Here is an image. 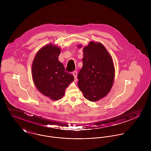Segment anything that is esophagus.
Instances as JSON below:
<instances>
[{"label":"esophagus","mask_w":151,"mask_h":151,"mask_svg":"<svg viewBox=\"0 0 151 151\" xmlns=\"http://www.w3.org/2000/svg\"><path fill=\"white\" fill-rule=\"evenodd\" d=\"M73 75L74 76V81L75 82H77V72L76 71H74L73 73Z\"/></svg>","instance_id":"1"}]
</instances>
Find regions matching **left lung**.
Wrapping results in <instances>:
<instances>
[{
	"mask_svg": "<svg viewBox=\"0 0 151 151\" xmlns=\"http://www.w3.org/2000/svg\"><path fill=\"white\" fill-rule=\"evenodd\" d=\"M83 65L77 77L78 86L85 98L96 102L106 96L112 88L114 63L107 49L100 42L91 41L83 47Z\"/></svg>",
	"mask_w": 151,
	"mask_h": 151,
	"instance_id": "8db88e82",
	"label": "left lung"
}]
</instances>
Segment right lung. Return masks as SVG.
<instances>
[{
  "label": "right lung",
  "mask_w": 151,
  "mask_h": 151,
  "mask_svg": "<svg viewBox=\"0 0 151 151\" xmlns=\"http://www.w3.org/2000/svg\"><path fill=\"white\" fill-rule=\"evenodd\" d=\"M60 47L50 43L37 53L32 65V77L34 84L43 95L53 101L60 99L65 89L74 81V76L65 71L59 60Z\"/></svg>",
  "instance_id": "1"
}]
</instances>
